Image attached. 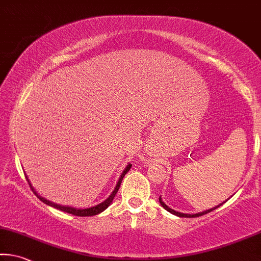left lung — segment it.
I'll return each instance as SVG.
<instances>
[{"label": "left lung", "mask_w": 261, "mask_h": 261, "mask_svg": "<svg viewBox=\"0 0 261 261\" xmlns=\"http://www.w3.org/2000/svg\"><path fill=\"white\" fill-rule=\"evenodd\" d=\"M159 202H160L161 206H163L164 209H166L167 212H169V213H171V214H173V215H176V216H179V217H188V218H193V217H198V216H202V215H204V214H208V213H210V212H213V210L217 209L218 206H220V205H222L223 203H224V202H223V203L218 204L217 206H214V208H212V209H208V210H205V212H202V213H198V214H182V213L175 212V210H173V209L169 208V206H167L166 204L164 203L163 200H161V197H159Z\"/></svg>", "instance_id": "left-lung-1"}]
</instances>
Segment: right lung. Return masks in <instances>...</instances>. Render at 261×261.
<instances>
[{"mask_svg":"<svg viewBox=\"0 0 261 261\" xmlns=\"http://www.w3.org/2000/svg\"><path fill=\"white\" fill-rule=\"evenodd\" d=\"M131 166H132V165H131V164H129V165H127V166L125 167V169H124L123 173H122V175H121V177H119V180H118L117 185H116V187H115V189H114V192L111 193V195H110L108 198H107L106 201H103L102 203H100V204H97V205H94V206H90V208H86V209H77V208H73V206L60 205V204L53 203V202H51V201L46 200V198L41 197L40 195H38V193L36 192L35 188L32 187L31 184H30V181H29V179H28V176H27V175H25V177H27V180H28L29 185H30V188L32 189V192L35 193V195H36L37 197H38L41 202H44L45 204H47V205H51V206H53V208H56V209H59V210H61V212H65V213H68V214L75 215V216H81V217H85V216H94V215H97V214H100V213H102V212H103V210H106L107 208H108V206L110 205L111 202H113V200H114L115 195H116V194H117V192H118V189H119V186H121V184H122V180H123V177L125 176V174H126L127 172H129V169L131 168Z\"/></svg>","mask_w":261,"mask_h":261,"instance_id":"add662e5","label":"right lung"}]
</instances>
